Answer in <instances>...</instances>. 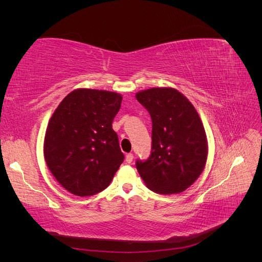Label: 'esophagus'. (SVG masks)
Listing matches in <instances>:
<instances>
[{
  "mask_svg": "<svg viewBox=\"0 0 262 262\" xmlns=\"http://www.w3.org/2000/svg\"><path fill=\"white\" fill-rule=\"evenodd\" d=\"M125 161H126V163H128V164L132 163V161H133V154H131V153L126 154L125 155Z\"/></svg>",
  "mask_w": 262,
  "mask_h": 262,
  "instance_id": "obj_1",
  "label": "esophagus"
}]
</instances>
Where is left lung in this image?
I'll return each instance as SVG.
<instances>
[{"mask_svg": "<svg viewBox=\"0 0 262 262\" xmlns=\"http://www.w3.org/2000/svg\"><path fill=\"white\" fill-rule=\"evenodd\" d=\"M136 97L152 118V152L137 161L145 185L160 194L185 191L202 173L208 158V140L199 114L180 92L153 87Z\"/></svg>", "mask_w": 262, "mask_h": 262, "instance_id": "left-lung-1", "label": "left lung"}]
</instances>
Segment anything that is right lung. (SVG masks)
I'll use <instances>...</instances> for the list:
<instances>
[{"label": "right lung", "instance_id": "right-lung-1", "mask_svg": "<svg viewBox=\"0 0 262 262\" xmlns=\"http://www.w3.org/2000/svg\"><path fill=\"white\" fill-rule=\"evenodd\" d=\"M122 96L78 89L68 94L47 126L43 155L49 170L69 192L96 194L112 182L124 155L113 121Z\"/></svg>", "mask_w": 262, "mask_h": 262}]
</instances>
